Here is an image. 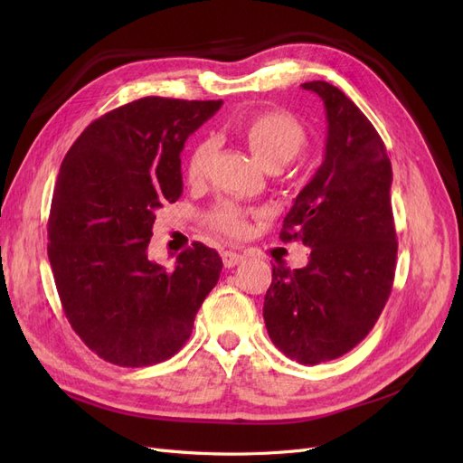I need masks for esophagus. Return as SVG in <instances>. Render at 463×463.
Wrapping results in <instances>:
<instances>
[{"label":"esophagus","instance_id":"34e87169","mask_svg":"<svg viewBox=\"0 0 463 463\" xmlns=\"http://www.w3.org/2000/svg\"><path fill=\"white\" fill-rule=\"evenodd\" d=\"M222 260H223V266H226V269H233L235 264H240L243 260V255L235 253V250H223Z\"/></svg>","mask_w":463,"mask_h":463}]
</instances>
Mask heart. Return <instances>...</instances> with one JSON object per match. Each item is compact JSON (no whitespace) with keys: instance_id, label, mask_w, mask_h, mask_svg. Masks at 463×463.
I'll return each mask as SVG.
<instances>
[{"instance_id":"b5f03b06","label":"heart","mask_w":463,"mask_h":463,"mask_svg":"<svg viewBox=\"0 0 463 463\" xmlns=\"http://www.w3.org/2000/svg\"><path fill=\"white\" fill-rule=\"evenodd\" d=\"M235 133L240 135L249 150L255 154L259 162L278 170L293 160L307 143V131L303 123L284 109H260L237 121ZM214 145L208 138H199L189 148L185 174L191 184L204 179L206 167L213 158ZM250 213L233 201H220L210 210L206 220L216 232L230 237H243L249 230Z\"/></svg>"}]
</instances>
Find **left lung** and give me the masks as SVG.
<instances>
[{
  "label": "left lung",
  "mask_w": 463,
  "mask_h": 463,
  "mask_svg": "<svg viewBox=\"0 0 463 463\" xmlns=\"http://www.w3.org/2000/svg\"><path fill=\"white\" fill-rule=\"evenodd\" d=\"M301 87L325 102L326 148L286 214L279 240L301 241L311 255L305 269L272 266L262 317L279 352L318 365L342 357L373 330L394 284L398 240L381 135L330 82Z\"/></svg>",
  "instance_id": "1"
}]
</instances>
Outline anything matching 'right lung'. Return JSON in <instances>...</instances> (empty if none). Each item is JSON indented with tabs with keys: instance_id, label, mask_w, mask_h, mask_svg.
<instances>
[{
	"instance_id": "obj_1",
	"label": "right lung",
	"mask_w": 463,
	"mask_h": 463,
	"mask_svg": "<svg viewBox=\"0 0 463 463\" xmlns=\"http://www.w3.org/2000/svg\"><path fill=\"white\" fill-rule=\"evenodd\" d=\"M222 100L146 96L108 111L65 154L48 220V259L69 325L119 367L175 355L218 282L199 241L172 270L148 259L156 210L184 193L179 154Z\"/></svg>"
}]
</instances>
